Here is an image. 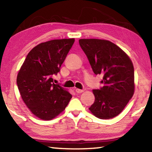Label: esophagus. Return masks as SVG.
<instances>
[{"label":"esophagus","instance_id":"obj_1","mask_svg":"<svg viewBox=\"0 0 152 152\" xmlns=\"http://www.w3.org/2000/svg\"><path fill=\"white\" fill-rule=\"evenodd\" d=\"M75 91L77 93H81V92H84V90H81V89H79V88H76L75 89Z\"/></svg>","mask_w":152,"mask_h":152}]
</instances>
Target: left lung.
I'll list each match as a JSON object with an SVG mask.
<instances>
[{
    "label": "left lung",
    "mask_w": 152,
    "mask_h": 152,
    "mask_svg": "<svg viewBox=\"0 0 152 152\" xmlns=\"http://www.w3.org/2000/svg\"><path fill=\"white\" fill-rule=\"evenodd\" d=\"M79 44L94 73L103 76L104 85L92 91L95 101L89 110L96 117L109 119L124 109L134 93V68L129 56L107 40L82 39Z\"/></svg>",
    "instance_id": "left-lung-1"
}]
</instances>
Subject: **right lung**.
I'll list each match as a JSON object with an SVG mask.
<instances>
[{
	"instance_id": "right-lung-1",
	"label": "right lung",
	"mask_w": 152,
	"mask_h": 152,
	"mask_svg": "<svg viewBox=\"0 0 152 152\" xmlns=\"http://www.w3.org/2000/svg\"><path fill=\"white\" fill-rule=\"evenodd\" d=\"M74 39H54L35 46L18 73L17 84L23 101L33 115L51 120L65 109L72 95L53 76L60 72Z\"/></svg>"
}]
</instances>
